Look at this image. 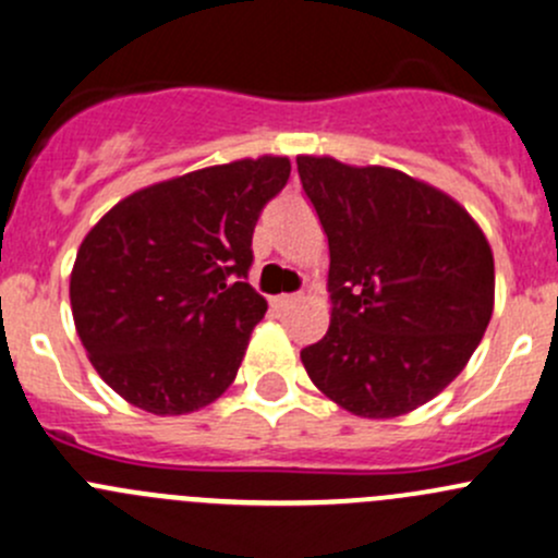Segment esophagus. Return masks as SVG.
Here are the masks:
<instances>
[{
    "mask_svg": "<svg viewBox=\"0 0 558 558\" xmlns=\"http://www.w3.org/2000/svg\"><path fill=\"white\" fill-rule=\"evenodd\" d=\"M296 302H300V296H296V294H280V296H272V305L278 307V311H289V307H294Z\"/></svg>",
    "mask_w": 558,
    "mask_h": 558,
    "instance_id": "obj_1",
    "label": "esophagus"
}]
</instances>
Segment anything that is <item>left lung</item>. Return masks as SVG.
Wrapping results in <instances>:
<instances>
[{
  "label": "left lung",
  "instance_id": "left-lung-1",
  "mask_svg": "<svg viewBox=\"0 0 558 558\" xmlns=\"http://www.w3.org/2000/svg\"><path fill=\"white\" fill-rule=\"evenodd\" d=\"M329 238V331L300 353L318 391L362 418L435 399L494 313V256L446 191L391 167L296 156Z\"/></svg>",
  "mask_w": 558,
  "mask_h": 558
}]
</instances>
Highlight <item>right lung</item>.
I'll return each mask as SVG.
<instances>
[{
  "label": "right lung",
  "mask_w": 558,
  "mask_h": 558,
  "mask_svg": "<svg viewBox=\"0 0 558 558\" xmlns=\"http://www.w3.org/2000/svg\"><path fill=\"white\" fill-rule=\"evenodd\" d=\"M286 156L205 167L134 191L77 247L70 302L94 369L154 415L216 402L238 378L267 300L247 283L253 227Z\"/></svg>",
  "instance_id": "obj_1"
}]
</instances>
